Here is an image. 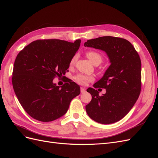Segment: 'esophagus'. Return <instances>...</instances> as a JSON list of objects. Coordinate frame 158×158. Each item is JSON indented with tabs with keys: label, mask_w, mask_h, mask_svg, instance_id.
Returning <instances> with one entry per match:
<instances>
[{
	"label": "esophagus",
	"mask_w": 158,
	"mask_h": 158,
	"mask_svg": "<svg viewBox=\"0 0 158 158\" xmlns=\"http://www.w3.org/2000/svg\"><path fill=\"white\" fill-rule=\"evenodd\" d=\"M81 93H85V91H86V89L84 88V87H81Z\"/></svg>",
	"instance_id": "34e87169"
}]
</instances>
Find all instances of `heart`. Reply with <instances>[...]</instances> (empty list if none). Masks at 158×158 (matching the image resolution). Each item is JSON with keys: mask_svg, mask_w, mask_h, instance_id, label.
<instances>
[{"mask_svg": "<svg viewBox=\"0 0 158 158\" xmlns=\"http://www.w3.org/2000/svg\"><path fill=\"white\" fill-rule=\"evenodd\" d=\"M86 55L89 59V60L91 61L93 64L96 62L101 63L102 61V56H101V54L98 53V52H94V51H90L87 52ZM77 55H75L73 57L71 58V60L70 61L71 66L74 65V64L77 60ZM74 80L75 81L76 83H77L79 85H86L88 83L93 81L94 80V78L91 76L85 75L83 74H78L74 77Z\"/></svg>", "mask_w": 158, "mask_h": 158, "instance_id": "obj_1", "label": "heart"}]
</instances>
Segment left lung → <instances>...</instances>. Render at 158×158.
Listing matches in <instances>:
<instances>
[{
    "label": "left lung",
    "mask_w": 158,
    "mask_h": 158,
    "mask_svg": "<svg viewBox=\"0 0 158 158\" xmlns=\"http://www.w3.org/2000/svg\"><path fill=\"white\" fill-rule=\"evenodd\" d=\"M85 47L101 49L106 53L110 65L94 88H105L100 96L89 87L92 99L85 106L89 116L97 123L109 124L127 115L136 103L141 91V60L132 44L124 38L102 36L89 40Z\"/></svg>",
    "instance_id": "obj_1"
}]
</instances>
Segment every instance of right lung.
<instances>
[{
    "label": "right lung",
    "mask_w": 158,
    "mask_h": 158,
    "mask_svg": "<svg viewBox=\"0 0 158 158\" xmlns=\"http://www.w3.org/2000/svg\"><path fill=\"white\" fill-rule=\"evenodd\" d=\"M81 44L57 39L38 40L18 54L12 81L22 106L33 118L55 120L64 115L72 99L80 94L79 85L67 80L61 87L53 83L65 75Z\"/></svg>",
    "instance_id": "obj_1"
}]
</instances>
